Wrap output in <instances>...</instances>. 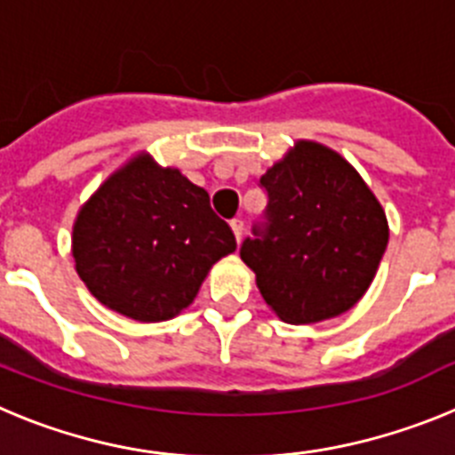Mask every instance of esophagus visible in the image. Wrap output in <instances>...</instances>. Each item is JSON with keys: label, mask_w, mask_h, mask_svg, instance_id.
Masks as SVG:
<instances>
[{"label": "esophagus", "mask_w": 455, "mask_h": 455, "mask_svg": "<svg viewBox=\"0 0 455 455\" xmlns=\"http://www.w3.org/2000/svg\"><path fill=\"white\" fill-rule=\"evenodd\" d=\"M230 228H232V232H235L236 243H239V241H241V235H243V220L232 219V220H230Z\"/></svg>", "instance_id": "esophagus-1"}]
</instances>
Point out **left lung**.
Returning <instances> with one entry per match:
<instances>
[{
  "label": "left lung",
  "instance_id": "8db88e82",
  "mask_svg": "<svg viewBox=\"0 0 455 455\" xmlns=\"http://www.w3.org/2000/svg\"><path fill=\"white\" fill-rule=\"evenodd\" d=\"M264 223L241 243L257 289L287 323L344 315L371 284L387 248L385 212L355 168L331 148L299 140L259 180Z\"/></svg>",
  "mask_w": 455,
  "mask_h": 455
}]
</instances>
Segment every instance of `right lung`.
I'll return each instance as SVG.
<instances>
[{"label": "right lung", "mask_w": 455, "mask_h": 455, "mask_svg": "<svg viewBox=\"0 0 455 455\" xmlns=\"http://www.w3.org/2000/svg\"><path fill=\"white\" fill-rule=\"evenodd\" d=\"M230 225L209 193L150 155L116 171L79 209L72 257L79 277L108 309L152 323L193 303L209 268L235 252Z\"/></svg>", "instance_id": "1"}]
</instances>
